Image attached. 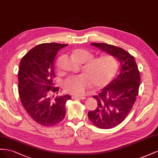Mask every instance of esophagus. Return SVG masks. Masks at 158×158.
<instances>
[{"mask_svg": "<svg viewBox=\"0 0 158 158\" xmlns=\"http://www.w3.org/2000/svg\"><path fill=\"white\" fill-rule=\"evenodd\" d=\"M72 98L74 99V100H82V99H85V97H77V96H73Z\"/></svg>", "mask_w": 158, "mask_h": 158, "instance_id": "1", "label": "esophagus"}]
</instances>
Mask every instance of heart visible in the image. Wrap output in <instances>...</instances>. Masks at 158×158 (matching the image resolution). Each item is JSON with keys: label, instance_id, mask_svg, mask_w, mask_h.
<instances>
[{"label": "heart", "instance_id": "heart-1", "mask_svg": "<svg viewBox=\"0 0 158 158\" xmlns=\"http://www.w3.org/2000/svg\"><path fill=\"white\" fill-rule=\"evenodd\" d=\"M73 55L77 61L87 62L83 66L85 74L71 77L64 82L65 91L75 96H83L92 85L96 89L105 87L118 71V61L112 56L93 58V54L84 49H76Z\"/></svg>", "mask_w": 158, "mask_h": 158}]
</instances>
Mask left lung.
Here are the masks:
<instances>
[{
    "mask_svg": "<svg viewBox=\"0 0 158 158\" xmlns=\"http://www.w3.org/2000/svg\"><path fill=\"white\" fill-rule=\"evenodd\" d=\"M91 44L120 62L119 75L93 97L98 105L88 112L89 119L97 127L110 129L120 124L132 109L138 94L140 76L134 57L123 48L105 43Z\"/></svg>",
    "mask_w": 158,
    "mask_h": 158,
    "instance_id": "obj_1",
    "label": "left lung"
}]
</instances>
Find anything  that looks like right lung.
I'll return each instance as SVG.
<instances>
[{
    "mask_svg": "<svg viewBox=\"0 0 158 158\" xmlns=\"http://www.w3.org/2000/svg\"><path fill=\"white\" fill-rule=\"evenodd\" d=\"M67 44L45 43L31 49L22 57L18 79L22 106L31 118L44 127L59 123L65 115V104L71 96L53 98L59 87H54L53 61L57 52Z\"/></svg>",
    "mask_w": 158,
    "mask_h": 158,
    "instance_id": "right-lung-1",
    "label": "right lung"
}]
</instances>
